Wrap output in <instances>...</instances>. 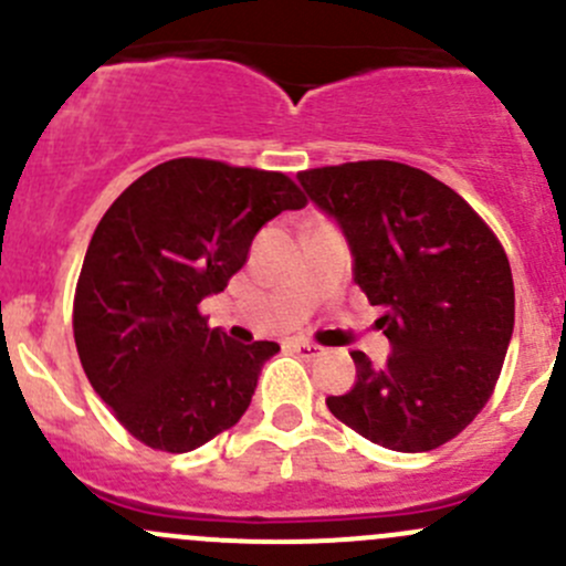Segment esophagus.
Returning a JSON list of instances; mask_svg holds the SVG:
<instances>
[{"mask_svg": "<svg viewBox=\"0 0 566 566\" xmlns=\"http://www.w3.org/2000/svg\"><path fill=\"white\" fill-rule=\"evenodd\" d=\"M293 350L298 353L301 358H317V356H323V347L315 345V342H304V339H295V342H293Z\"/></svg>", "mask_w": 566, "mask_h": 566, "instance_id": "34e87169", "label": "esophagus"}]
</instances>
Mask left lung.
I'll return each instance as SVG.
<instances>
[{"label":"left lung","instance_id":"left-lung-1","mask_svg":"<svg viewBox=\"0 0 566 566\" xmlns=\"http://www.w3.org/2000/svg\"><path fill=\"white\" fill-rule=\"evenodd\" d=\"M298 182L345 235L353 279L384 310L391 345L384 367L353 350L356 384L325 405L394 452L443 447L490 399L515 328L499 238L458 191L408 164H342Z\"/></svg>","mask_w":566,"mask_h":566}]
</instances>
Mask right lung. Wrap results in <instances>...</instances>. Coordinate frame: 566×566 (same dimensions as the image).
I'll use <instances>...</instances> for the list:
<instances>
[{
    "label": "right lung",
    "mask_w": 566,
    "mask_h": 566,
    "mask_svg": "<svg viewBox=\"0 0 566 566\" xmlns=\"http://www.w3.org/2000/svg\"><path fill=\"white\" fill-rule=\"evenodd\" d=\"M304 193L282 172L205 158L164 161L130 182L95 227L73 301V336L95 394L161 452H191L247 413L276 342L208 328L256 232Z\"/></svg>",
    "instance_id": "obj_1"
}]
</instances>
